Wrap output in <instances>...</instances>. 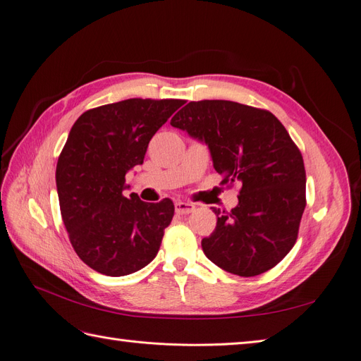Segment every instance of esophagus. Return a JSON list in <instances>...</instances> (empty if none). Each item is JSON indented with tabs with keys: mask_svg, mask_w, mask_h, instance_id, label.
<instances>
[{
	"mask_svg": "<svg viewBox=\"0 0 361 361\" xmlns=\"http://www.w3.org/2000/svg\"><path fill=\"white\" fill-rule=\"evenodd\" d=\"M195 209V206L192 203H187V202H180L178 200L174 203V211H176L178 215H187L191 214Z\"/></svg>",
	"mask_w": 361,
	"mask_h": 361,
	"instance_id": "1",
	"label": "esophagus"
}]
</instances>
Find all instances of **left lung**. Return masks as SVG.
Listing matches in <instances>:
<instances>
[{"instance_id": "1", "label": "left lung", "mask_w": 361, "mask_h": 361, "mask_svg": "<svg viewBox=\"0 0 361 361\" xmlns=\"http://www.w3.org/2000/svg\"><path fill=\"white\" fill-rule=\"evenodd\" d=\"M211 150L221 183L239 182V203L216 214V227L202 239L206 257L241 277L259 276L295 245L305 207V170L300 149L267 110L232 101H199L171 118Z\"/></svg>"}]
</instances>
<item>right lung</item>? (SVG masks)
<instances>
[{"label": "right lung", "instance_id": "add662e5", "mask_svg": "<svg viewBox=\"0 0 361 361\" xmlns=\"http://www.w3.org/2000/svg\"><path fill=\"white\" fill-rule=\"evenodd\" d=\"M183 104L134 97L85 111L71 129L56 170L61 218L76 255L101 274H133L158 253L174 204L125 197V176Z\"/></svg>", "mask_w": 361, "mask_h": 361}]
</instances>
